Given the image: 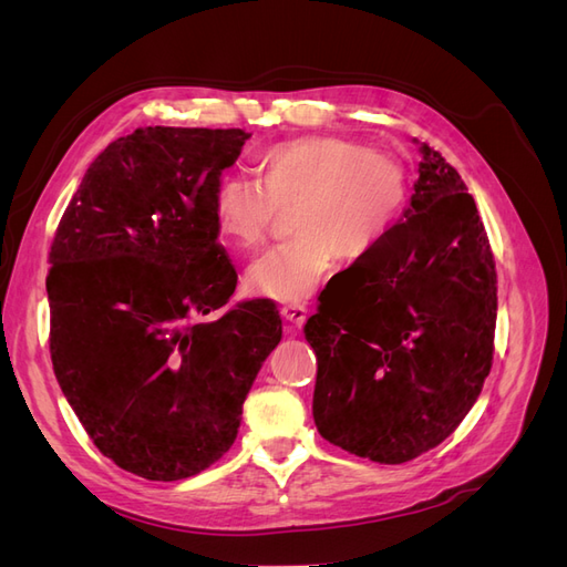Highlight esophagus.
Wrapping results in <instances>:
<instances>
[{
    "mask_svg": "<svg viewBox=\"0 0 567 567\" xmlns=\"http://www.w3.org/2000/svg\"><path fill=\"white\" fill-rule=\"evenodd\" d=\"M281 317H284L290 326H296V329H300V326H302L305 319H307V307H305V305H284V307H281Z\"/></svg>",
    "mask_w": 567,
    "mask_h": 567,
    "instance_id": "34e87169",
    "label": "esophagus"
}]
</instances>
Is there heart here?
I'll list each match as a JSON object with an SVG mask.
<instances>
[{"mask_svg":"<svg viewBox=\"0 0 567 567\" xmlns=\"http://www.w3.org/2000/svg\"><path fill=\"white\" fill-rule=\"evenodd\" d=\"M255 179H221L215 227L231 250H260L279 213L290 216L296 241L255 260L248 293L277 302L310 298L331 271L338 248L364 255L379 246L402 215L406 179L383 151L338 134H307L265 148Z\"/></svg>","mask_w":567,"mask_h":567,"instance_id":"obj_1","label":"heart"}]
</instances>
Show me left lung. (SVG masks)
<instances>
[{"mask_svg": "<svg viewBox=\"0 0 567 567\" xmlns=\"http://www.w3.org/2000/svg\"><path fill=\"white\" fill-rule=\"evenodd\" d=\"M419 151L402 219L305 323L317 431L379 463L411 461L450 437L494 354L496 271L483 219L456 169L427 144Z\"/></svg>", "mask_w": 567, "mask_h": 567, "instance_id": "obj_1", "label": "left lung"}]
</instances>
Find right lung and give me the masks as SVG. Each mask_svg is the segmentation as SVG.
Returning a JSON list of instances; mask_svg holds the SVG:
<instances>
[{"label":"right lung","mask_w":567,"mask_h":567,"mask_svg":"<svg viewBox=\"0 0 567 567\" xmlns=\"http://www.w3.org/2000/svg\"><path fill=\"white\" fill-rule=\"evenodd\" d=\"M244 130L140 127L99 153L49 252V352L99 452L146 480L221 458L257 371L281 340L269 300L229 305L219 177ZM217 313L210 322L196 316Z\"/></svg>","instance_id":"add662e5"}]
</instances>
